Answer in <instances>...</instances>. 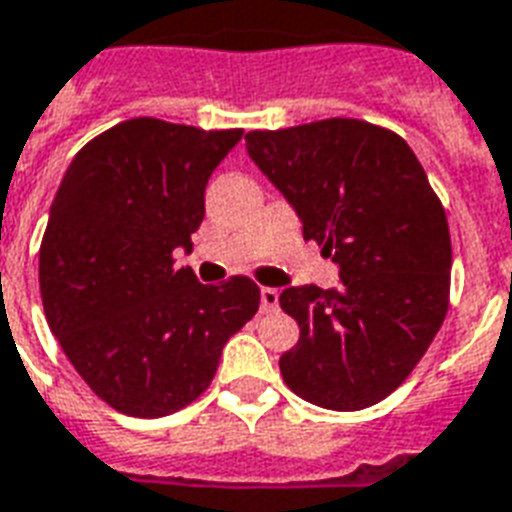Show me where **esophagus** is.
<instances>
[{
	"mask_svg": "<svg viewBox=\"0 0 512 512\" xmlns=\"http://www.w3.org/2000/svg\"><path fill=\"white\" fill-rule=\"evenodd\" d=\"M279 306V290L274 287H260V309L263 312H274Z\"/></svg>",
	"mask_w": 512,
	"mask_h": 512,
	"instance_id": "1",
	"label": "esophagus"
}]
</instances>
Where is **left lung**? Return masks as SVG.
<instances>
[{"mask_svg":"<svg viewBox=\"0 0 512 512\" xmlns=\"http://www.w3.org/2000/svg\"><path fill=\"white\" fill-rule=\"evenodd\" d=\"M246 151L339 266V287L279 295L301 328L279 358L287 388L325 410L372 407L410 377L448 312L445 208L410 146L369 121L246 132Z\"/></svg>","mask_w":512,"mask_h":512,"instance_id":"obj_1","label":"left lung"}]
</instances>
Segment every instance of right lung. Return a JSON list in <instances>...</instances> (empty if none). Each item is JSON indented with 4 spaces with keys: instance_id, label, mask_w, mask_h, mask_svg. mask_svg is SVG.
<instances>
[{
    "instance_id": "right-lung-1",
    "label": "right lung",
    "mask_w": 512,
    "mask_h": 512,
    "mask_svg": "<svg viewBox=\"0 0 512 512\" xmlns=\"http://www.w3.org/2000/svg\"><path fill=\"white\" fill-rule=\"evenodd\" d=\"M241 135L121 121L75 154L56 189L40 246L45 317L75 372L124 415L162 418L198 399L260 306L246 276L200 285L173 266Z\"/></svg>"
}]
</instances>
